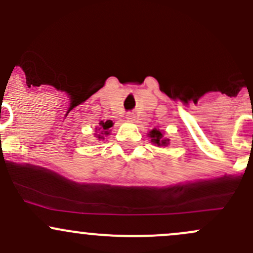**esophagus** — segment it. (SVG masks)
Listing matches in <instances>:
<instances>
[{"mask_svg": "<svg viewBox=\"0 0 253 253\" xmlns=\"http://www.w3.org/2000/svg\"><path fill=\"white\" fill-rule=\"evenodd\" d=\"M126 119L128 120V121H134V119H136V117H134V114H132V112H128V114L126 115Z\"/></svg>", "mask_w": 253, "mask_h": 253, "instance_id": "obj_1", "label": "esophagus"}]
</instances>
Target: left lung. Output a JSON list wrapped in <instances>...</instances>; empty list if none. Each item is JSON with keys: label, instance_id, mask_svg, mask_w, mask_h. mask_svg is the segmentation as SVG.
I'll use <instances>...</instances> for the list:
<instances>
[{"label": "left lung", "instance_id": "left-lung-1", "mask_svg": "<svg viewBox=\"0 0 253 253\" xmlns=\"http://www.w3.org/2000/svg\"><path fill=\"white\" fill-rule=\"evenodd\" d=\"M148 136H149L153 144L157 145V147H168V145L170 144V139L167 138V137L164 136V132L159 128L150 129Z\"/></svg>", "mask_w": 253, "mask_h": 253}]
</instances>
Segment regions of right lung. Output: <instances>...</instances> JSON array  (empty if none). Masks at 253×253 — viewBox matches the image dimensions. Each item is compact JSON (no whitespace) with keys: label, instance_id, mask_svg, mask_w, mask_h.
<instances>
[{"label":"right lung","instance_id":"right-lung-1","mask_svg":"<svg viewBox=\"0 0 253 253\" xmlns=\"http://www.w3.org/2000/svg\"><path fill=\"white\" fill-rule=\"evenodd\" d=\"M99 125H100V127H98V128L95 129V137L98 139H105L104 137L105 136H109L110 134V128L112 126H114V124H112V121L110 120H108V121H100L99 122Z\"/></svg>","mask_w":253,"mask_h":253}]
</instances>
